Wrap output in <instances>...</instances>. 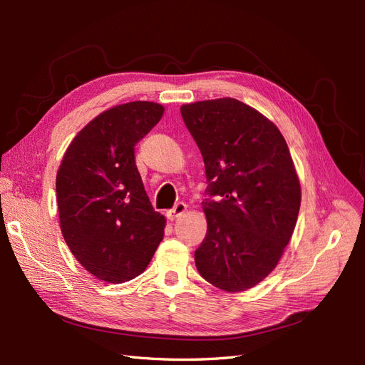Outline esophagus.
Listing matches in <instances>:
<instances>
[{
	"label": "esophagus",
	"mask_w": 365,
	"mask_h": 365,
	"mask_svg": "<svg viewBox=\"0 0 365 365\" xmlns=\"http://www.w3.org/2000/svg\"><path fill=\"white\" fill-rule=\"evenodd\" d=\"M185 212H187V204L178 202V204H175V207H173L172 210H169V212H168V217H169L170 220H173V219H176V217H180L181 215H184Z\"/></svg>",
	"instance_id": "1"
}]
</instances>
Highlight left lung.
I'll list each match as a JSON object with an SVG mask.
<instances>
[{"label":"left lung","instance_id":"left-lung-1","mask_svg":"<svg viewBox=\"0 0 365 365\" xmlns=\"http://www.w3.org/2000/svg\"><path fill=\"white\" fill-rule=\"evenodd\" d=\"M202 153L207 235L195 251L202 277L247 291L277 267L297 224L300 181L279 128L236 98L181 106Z\"/></svg>","mask_w":365,"mask_h":365}]
</instances>
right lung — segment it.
Instances as JSON below:
<instances>
[{
    "label": "right lung",
    "mask_w": 365,
    "mask_h": 365,
    "mask_svg": "<svg viewBox=\"0 0 365 365\" xmlns=\"http://www.w3.org/2000/svg\"><path fill=\"white\" fill-rule=\"evenodd\" d=\"M164 114L155 102H129L93 118L62 158L56 195L62 236L94 277L123 283L146 269L164 236L138 173L134 148Z\"/></svg>",
    "instance_id": "add662e5"
}]
</instances>
